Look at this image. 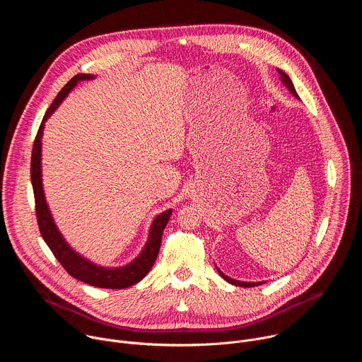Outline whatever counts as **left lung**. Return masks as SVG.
<instances>
[{"instance_id":"1","label":"left lung","mask_w":362,"mask_h":362,"mask_svg":"<svg viewBox=\"0 0 362 362\" xmlns=\"http://www.w3.org/2000/svg\"><path fill=\"white\" fill-rule=\"evenodd\" d=\"M278 73L281 74V77H282V80H284V83L288 86V88L292 91V94L293 95H296L298 97V94H296V90H295V87H293V84H292V81H291V78H289V76L285 73V71H282V70H279L278 69ZM218 269V268H216ZM218 272L221 274V276L225 279V281H228L229 284H232V285H236V286H243V288H250V286H257V285H261V282H240V281H236V279H232V278H229V276H226V275H223L219 269H218Z\"/></svg>"}]
</instances>
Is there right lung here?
Masks as SVG:
<instances>
[{"label": "right lung", "instance_id": "1", "mask_svg": "<svg viewBox=\"0 0 362 362\" xmlns=\"http://www.w3.org/2000/svg\"><path fill=\"white\" fill-rule=\"evenodd\" d=\"M90 78L93 77L88 74L74 76L60 90L54 101L51 103V106L45 112L44 119L38 127V132L33 144V153H31V183H33L34 200H35V216H37L38 229L44 242L48 245L51 252H53V255L56 256V259L67 271L69 275L91 286L106 288V289H123L141 281L147 275V272L151 269L154 262H156V257L160 250L163 230L172 216V209L163 212L162 215H159L156 219H154L150 228L148 240L137 259H134L130 265L123 268H101V267L93 265L91 262L86 261L84 257L77 255L62 238L47 208L42 185H41V136L44 130V122L59 107L63 98L70 93V90L78 81L90 80Z\"/></svg>", "mask_w": 362, "mask_h": 362}]
</instances>
